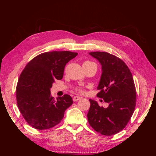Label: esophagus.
Masks as SVG:
<instances>
[{"label": "esophagus", "instance_id": "1", "mask_svg": "<svg viewBox=\"0 0 156 156\" xmlns=\"http://www.w3.org/2000/svg\"><path fill=\"white\" fill-rule=\"evenodd\" d=\"M81 97H80V96H74L73 98V101H77L79 100H81Z\"/></svg>", "mask_w": 156, "mask_h": 156}]
</instances>
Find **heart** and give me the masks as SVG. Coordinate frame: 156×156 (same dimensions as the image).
<instances>
[{"label":"heart","instance_id":"1","mask_svg":"<svg viewBox=\"0 0 156 156\" xmlns=\"http://www.w3.org/2000/svg\"><path fill=\"white\" fill-rule=\"evenodd\" d=\"M88 62V63H90V62ZM78 90H79L80 92H81L82 91V90H81V88H78Z\"/></svg>","mask_w":156,"mask_h":156}]
</instances>
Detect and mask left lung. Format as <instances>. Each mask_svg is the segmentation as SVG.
<instances>
[{
    "label": "left lung",
    "instance_id": "obj_1",
    "mask_svg": "<svg viewBox=\"0 0 156 156\" xmlns=\"http://www.w3.org/2000/svg\"><path fill=\"white\" fill-rule=\"evenodd\" d=\"M101 66L102 73L98 97L108 103L107 108L97 101L90 102L88 120L92 128L103 135H113L123 129L133 115L136 104V91L133 76L120 58L106 52L89 53Z\"/></svg>",
    "mask_w": 156,
    "mask_h": 156
}]
</instances>
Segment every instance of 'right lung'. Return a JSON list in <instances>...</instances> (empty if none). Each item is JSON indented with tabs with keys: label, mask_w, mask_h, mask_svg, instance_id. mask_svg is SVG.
<instances>
[{
	"label": "right lung",
	"mask_w": 156,
	"mask_h": 156,
	"mask_svg": "<svg viewBox=\"0 0 156 156\" xmlns=\"http://www.w3.org/2000/svg\"><path fill=\"white\" fill-rule=\"evenodd\" d=\"M77 55L70 51L45 52L31 60L23 70L16 88L17 107L32 127L44 130L55 126L72 105L69 95L55 100L50 89L56 79H62L66 64Z\"/></svg>",
	"instance_id": "obj_1"
}]
</instances>
